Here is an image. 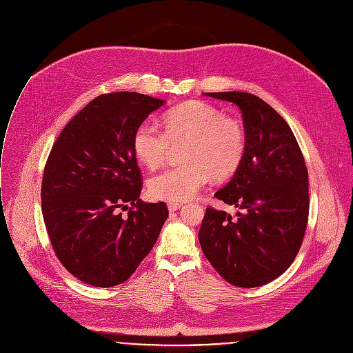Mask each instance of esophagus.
<instances>
[{"label":"esophagus","instance_id":"obj_1","mask_svg":"<svg viewBox=\"0 0 353 353\" xmlns=\"http://www.w3.org/2000/svg\"><path fill=\"white\" fill-rule=\"evenodd\" d=\"M167 205H168V210H170V211H176V210H179L183 204H182V203H176V201H170Z\"/></svg>","mask_w":353,"mask_h":353}]
</instances>
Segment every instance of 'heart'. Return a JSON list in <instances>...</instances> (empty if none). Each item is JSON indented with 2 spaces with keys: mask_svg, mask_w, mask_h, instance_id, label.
I'll return each mask as SVG.
<instances>
[{
  "mask_svg": "<svg viewBox=\"0 0 353 353\" xmlns=\"http://www.w3.org/2000/svg\"><path fill=\"white\" fill-rule=\"evenodd\" d=\"M165 132L154 122L143 121L132 139L137 159L149 168L161 165L170 145L185 143V164L168 168L149 181L152 197L167 201H186L213 176L217 181L232 176L246 152L242 123L205 103L193 101L170 110L164 115Z\"/></svg>",
  "mask_w": 353,
  "mask_h": 353,
  "instance_id": "heart-1",
  "label": "heart"
}]
</instances>
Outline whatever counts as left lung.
Masks as SVG:
<instances>
[{
  "mask_svg": "<svg viewBox=\"0 0 353 353\" xmlns=\"http://www.w3.org/2000/svg\"><path fill=\"white\" fill-rule=\"evenodd\" d=\"M239 107L243 161L216 197L239 208L236 217L205 208L199 242L207 260L230 284L271 283L295 260L309 217L305 159L285 119L260 97L243 92L204 93Z\"/></svg>",
  "mask_w": 353,
  "mask_h": 353,
  "instance_id": "8db88e82",
  "label": "left lung"
}]
</instances>
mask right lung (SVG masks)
Segmentation results:
<instances>
[{"label":"right lung","mask_w":353,"mask_h":353,"mask_svg":"<svg viewBox=\"0 0 353 353\" xmlns=\"http://www.w3.org/2000/svg\"><path fill=\"white\" fill-rule=\"evenodd\" d=\"M164 104L133 92L101 94L68 122L51 149L41 183L46 228L58 260L86 284L125 283L168 217L164 201L139 199L143 183L132 145L136 128Z\"/></svg>","instance_id":"right-lung-1"}]
</instances>
